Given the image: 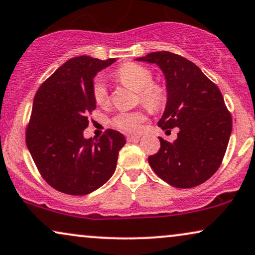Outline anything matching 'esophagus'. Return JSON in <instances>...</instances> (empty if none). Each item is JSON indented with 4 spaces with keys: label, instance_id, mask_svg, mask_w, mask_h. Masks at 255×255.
Returning <instances> with one entry per match:
<instances>
[{
    "label": "esophagus",
    "instance_id": "1",
    "mask_svg": "<svg viewBox=\"0 0 255 255\" xmlns=\"http://www.w3.org/2000/svg\"><path fill=\"white\" fill-rule=\"evenodd\" d=\"M140 138L139 134H128L127 135V140L128 141H134V140H138Z\"/></svg>",
    "mask_w": 255,
    "mask_h": 255
}]
</instances>
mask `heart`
Masks as SVG:
<instances>
[{
    "label": "heart",
    "instance_id": "obj_1",
    "mask_svg": "<svg viewBox=\"0 0 255 255\" xmlns=\"http://www.w3.org/2000/svg\"><path fill=\"white\" fill-rule=\"evenodd\" d=\"M121 83L137 91L140 103L148 110L158 111L167 102V89L163 84L153 81V74L150 69L134 62L124 63L115 72ZM92 95L98 105H105L109 101L107 87L101 78H97L92 85ZM146 115L144 111L137 110L131 112H122L115 116L112 120L114 127L122 131L135 133L141 128Z\"/></svg>",
    "mask_w": 255,
    "mask_h": 255
}]
</instances>
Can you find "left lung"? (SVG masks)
<instances>
[{"instance_id":"obj_1","label":"left lung","mask_w":255,"mask_h":255,"mask_svg":"<svg viewBox=\"0 0 255 255\" xmlns=\"http://www.w3.org/2000/svg\"><path fill=\"white\" fill-rule=\"evenodd\" d=\"M137 61L157 64L166 79V108L158 125L179 128L173 143L159 137V151L148 164L174 187L205 183L219 168L232 132V116L219 88L193 62L173 52H151Z\"/></svg>"}]
</instances>
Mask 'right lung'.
<instances>
[{"label": "right lung", "instance_id": "obj_1", "mask_svg": "<svg viewBox=\"0 0 255 255\" xmlns=\"http://www.w3.org/2000/svg\"><path fill=\"white\" fill-rule=\"evenodd\" d=\"M115 61L71 58L36 92L25 143L43 179L59 192L91 193L116 170L118 153L127 143L124 135L108 128L96 140L83 137L88 116L96 109L94 77Z\"/></svg>", "mask_w": 255, "mask_h": 255}]
</instances>
